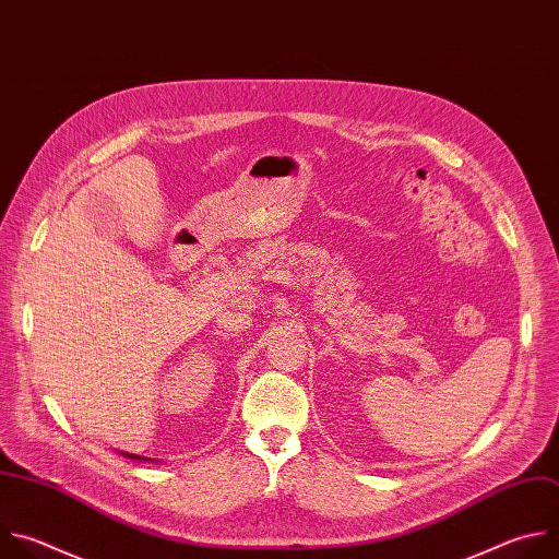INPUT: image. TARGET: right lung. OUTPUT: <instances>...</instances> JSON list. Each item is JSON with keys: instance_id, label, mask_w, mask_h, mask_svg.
Wrapping results in <instances>:
<instances>
[{"instance_id": "add662e5", "label": "right lung", "mask_w": 559, "mask_h": 559, "mask_svg": "<svg viewBox=\"0 0 559 559\" xmlns=\"http://www.w3.org/2000/svg\"><path fill=\"white\" fill-rule=\"evenodd\" d=\"M136 459H139V456H136Z\"/></svg>"}]
</instances>
